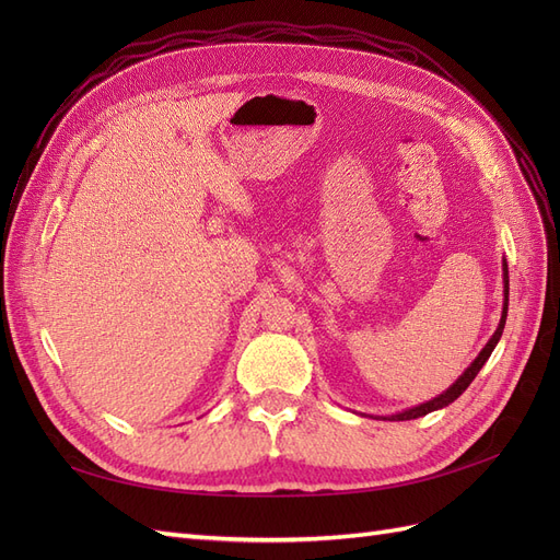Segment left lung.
Listing matches in <instances>:
<instances>
[{
    "mask_svg": "<svg viewBox=\"0 0 560 560\" xmlns=\"http://www.w3.org/2000/svg\"><path fill=\"white\" fill-rule=\"evenodd\" d=\"M506 306H510V270H506V264H504V306H502V317H500V325H498V329H495V334L490 336V341L483 346V350L479 352V358L474 360L467 369H465V374L457 378L446 393H442L439 397H434V399H430V401H425V404H418V406H413V409H406V411H401V413H395V416H385V420H413V418H420V416H428V413H432V411H436V409H444V406H448L451 401H455L457 397H460L465 389L469 387V383L477 378V374L481 371V366L488 362V358H490V352L495 350V346H498V341H500V336H502V329H504V322H506Z\"/></svg>",
    "mask_w": 560,
    "mask_h": 560,
    "instance_id": "left-lung-1",
    "label": "left lung"
}]
</instances>
